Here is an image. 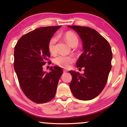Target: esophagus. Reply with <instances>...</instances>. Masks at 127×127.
Instances as JSON below:
<instances>
[{"mask_svg":"<svg viewBox=\"0 0 127 127\" xmlns=\"http://www.w3.org/2000/svg\"><path fill=\"white\" fill-rule=\"evenodd\" d=\"M67 72V71L66 70H64V73H66Z\"/></svg>","mask_w":127,"mask_h":127,"instance_id":"obj_1","label":"esophagus"}]
</instances>
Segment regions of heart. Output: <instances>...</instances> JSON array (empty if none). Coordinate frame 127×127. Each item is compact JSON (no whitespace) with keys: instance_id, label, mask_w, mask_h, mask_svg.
Returning a JSON list of instances; mask_svg holds the SVG:
<instances>
[{"instance_id":"1","label":"heart","mask_w":127,"mask_h":127,"mask_svg":"<svg viewBox=\"0 0 127 127\" xmlns=\"http://www.w3.org/2000/svg\"><path fill=\"white\" fill-rule=\"evenodd\" d=\"M64 39L66 42L72 47H75L79 43V39L74 33L67 32L64 35ZM57 41L56 36L53 37L50 40L48 44V51L51 54H55L57 53ZM75 61V58L73 56H65V55H58L54 60V62L55 65L61 67L62 68H68L70 65Z\"/></svg>"}]
</instances>
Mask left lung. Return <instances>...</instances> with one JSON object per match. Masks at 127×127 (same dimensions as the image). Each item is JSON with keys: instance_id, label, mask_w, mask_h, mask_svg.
Masks as SVG:
<instances>
[{"instance_id": "obj_1", "label": "left lung", "mask_w": 127, "mask_h": 127, "mask_svg": "<svg viewBox=\"0 0 127 127\" xmlns=\"http://www.w3.org/2000/svg\"><path fill=\"white\" fill-rule=\"evenodd\" d=\"M68 27L79 34L84 50L76 63L79 69L84 67V73L69 71L72 76L69 84L71 91L80 100L93 99L101 93L107 83L112 69V48L95 29L80 26Z\"/></svg>"}]
</instances>
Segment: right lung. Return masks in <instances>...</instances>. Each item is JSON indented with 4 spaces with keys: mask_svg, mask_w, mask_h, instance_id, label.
Instances as JSON below:
<instances>
[{
    "mask_svg": "<svg viewBox=\"0 0 127 127\" xmlns=\"http://www.w3.org/2000/svg\"><path fill=\"white\" fill-rule=\"evenodd\" d=\"M61 27L36 29L22 36L15 46L14 67L20 87L27 98L35 103H46L54 98L63 73L59 66L50 67L48 73L43 70L50 57L48 42Z\"/></svg>",
    "mask_w": 127,
    "mask_h": 127,
    "instance_id": "1",
    "label": "right lung"
}]
</instances>
